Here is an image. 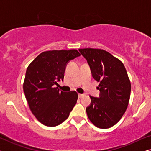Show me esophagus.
Here are the masks:
<instances>
[{
    "instance_id": "obj_1",
    "label": "esophagus",
    "mask_w": 151,
    "mask_h": 151,
    "mask_svg": "<svg viewBox=\"0 0 151 151\" xmlns=\"http://www.w3.org/2000/svg\"><path fill=\"white\" fill-rule=\"evenodd\" d=\"M84 96V94H80V93H78V97H79V98H82V97H83Z\"/></svg>"
}]
</instances>
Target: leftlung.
I'll use <instances>...</instances> for the list:
<instances>
[{"label":"left lung","instance_id":"left-lung-1","mask_svg":"<svg viewBox=\"0 0 151 151\" xmlns=\"http://www.w3.org/2000/svg\"><path fill=\"white\" fill-rule=\"evenodd\" d=\"M90 66L92 76L100 82V98L90 96L86 109L89 120L100 129H109L118 122L129 105L131 84L124 65L116 57L101 49H79Z\"/></svg>","mask_w":151,"mask_h":151}]
</instances>
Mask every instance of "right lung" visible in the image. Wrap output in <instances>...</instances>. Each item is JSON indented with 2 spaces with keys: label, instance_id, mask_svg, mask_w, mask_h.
I'll list each match as a JSON object with an SVG mask.
<instances>
[{
  "label": "right lung",
  "instance_id": "add662e5",
  "mask_svg": "<svg viewBox=\"0 0 151 151\" xmlns=\"http://www.w3.org/2000/svg\"><path fill=\"white\" fill-rule=\"evenodd\" d=\"M80 55L76 49L47 51L28 66L23 91L30 111L45 126L60 124L77 102V92L60 91L54 85L58 84L57 81L63 80L68 62Z\"/></svg>",
  "mask_w": 151,
  "mask_h": 151
}]
</instances>
